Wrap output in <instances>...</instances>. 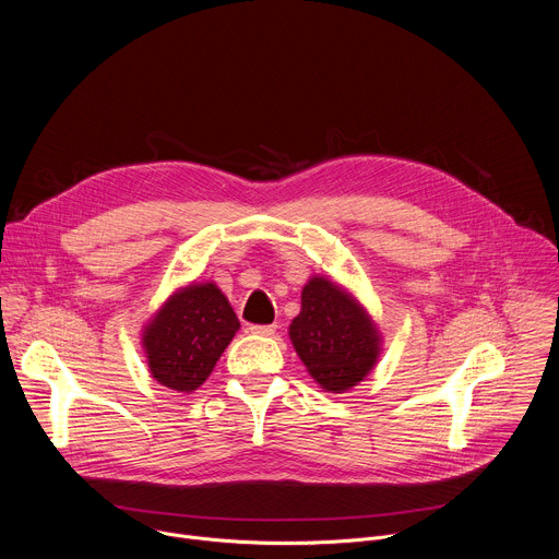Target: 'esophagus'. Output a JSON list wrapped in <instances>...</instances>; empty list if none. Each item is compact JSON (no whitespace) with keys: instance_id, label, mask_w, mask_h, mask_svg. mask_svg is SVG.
<instances>
[{"instance_id":"1","label":"esophagus","mask_w":559,"mask_h":559,"mask_svg":"<svg viewBox=\"0 0 559 559\" xmlns=\"http://www.w3.org/2000/svg\"><path fill=\"white\" fill-rule=\"evenodd\" d=\"M250 332L259 334V336H272L276 332V325H252Z\"/></svg>"}]
</instances>
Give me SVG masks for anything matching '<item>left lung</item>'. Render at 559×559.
I'll return each mask as SVG.
<instances>
[{
	"label": "left lung",
	"instance_id": "obj_1",
	"mask_svg": "<svg viewBox=\"0 0 559 559\" xmlns=\"http://www.w3.org/2000/svg\"><path fill=\"white\" fill-rule=\"evenodd\" d=\"M289 341L313 382L330 393L362 382L382 354V334L367 307L323 274L305 283Z\"/></svg>",
	"mask_w": 559,
	"mask_h": 559
}]
</instances>
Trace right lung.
I'll use <instances>...</instances> for the list:
<instances>
[{
	"label": "right lung",
	"instance_id": "1",
	"mask_svg": "<svg viewBox=\"0 0 559 559\" xmlns=\"http://www.w3.org/2000/svg\"><path fill=\"white\" fill-rule=\"evenodd\" d=\"M241 328L216 283L179 287L143 325L141 347L150 376L173 391L192 393Z\"/></svg>",
	"mask_w": 559,
	"mask_h": 559
}]
</instances>
